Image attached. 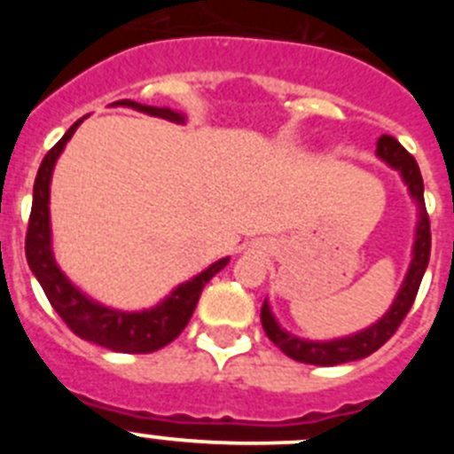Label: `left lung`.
<instances>
[{"label":"left lung","mask_w":454,"mask_h":454,"mask_svg":"<svg viewBox=\"0 0 454 454\" xmlns=\"http://www.w3.org/2000/svg\"><path fill=\"white\" fill-rule=\"evenodd\" d=\"M375 152L382 161H387L388 166L395 168V170L403 175L404 184H407L409 188V195H411L414 202L419 204L414 252H411V263H409L407 277H404L403 286H400L398 295L393 300L391 309H388L382 318L377 320L375 325H371V327H366V330L334 340H307L300 339V336L288 334L286 330H282V325L277 323L275 316H272L268 300H263V332H266L268 339H270L284 355L295 359V362L314 364V366H336V364L356 362V359H364V356L372 355V352L380 350V348L395 334V330H398L400 323H403L404 316L409 314V309H411V304H414L416 300L420 279H423L425 268H427V262H430L432 247L430 218H427L423 200V177H420L419 163H416L414 156L409 154L393 136H382V138L377 140Z\"/></svg>","instance_id":"obj_1"}]
</instances>
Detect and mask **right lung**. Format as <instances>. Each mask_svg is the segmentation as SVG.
<instances>
[{
	"label": "right lung",
	"instance_id": "1",
	"mask_svg": "<svg viewBox=\"0 0 454 454\" xmlns=\"http://www.w3.org/2000/svg\"><path fill=\"white\" fill-rule=\"evenodd\" d=\"M111 106H129L140 111V114L156 115V118L170 120V122L184 124V115L172 111L168 106H147V104L131 102V99H120ZM77 120L70 129L66 131L59 143L45 154L38 168L34 184V204H31L29 230H27V240H24V252L29 262L31 272L45 291L47 300L54 307V311L61 316L63 323L70 327L79 339L98 343V346L108 348L114 352H131V355H145V352L161 350L170 340L177 339L184 327L191 320L195 304L200 300L204 284L223 270L230 263V256H224L220 262L211 263L207 270L195 275L188 282L179 284L175 291L168 295L163 302L143 311H118V309L104 307L95 302L79 291L74 284L63 275L51 252V227H50V184L51 172H54L56 159L61 156L63 147L72 134L77 131Z\"/></svg>",
	"mask_w": 454,
	"mask_h": 454
}]
</instances>
